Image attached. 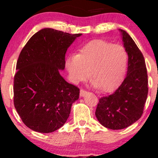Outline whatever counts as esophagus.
Instances as JSON below:
<instances>
[{
  "label": "esophagus",
  "instance_id": "obj_1",
  "mask_svg": "<svg viewBox=\"0 0 158 158\" xmlns=\"http://www.w3.org/2000/svg\"><path fill=\"white\" fill-rule=\"evenodd\" d=\"M88 94V92L86 91V90H84V89H81L80 90V96L81 97H85L86 94Z\"/></svg>",
  "mask_w": 158,
  "mask_h": 158
}]
</instances>
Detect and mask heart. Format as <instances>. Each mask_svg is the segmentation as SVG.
Returning a JSON list of instances; mask_svg holds the SVG:
<instances>
[{
	"instance_id": "b5f03b06",
	"label": "heart",
	"mask_w": 158,
	"mask_h": 158,
	"mask_svg": "<svg viewBox=\"0 0 158 158\" xmlns=\"http://www.w3.org/2000/svg\"><path fill=\"white\" fill-rule=\"evenodd\" d=\"M128 56L126 48L104 40L90 41L79 52L67 58L65 65L73 83L86 80L102 91H110L118 85L126 74Z\"/></svg>"
}]
</instances>
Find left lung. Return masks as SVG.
<instances>
[{"label": "left lung", "instance_id": "obj_1", "mask_svg": "<svg viewBox=\"0 0 158 158\" xmlns=\"http://www.w3.org/2000/svg\"><path fill=\"white\" fill-rule=\"evenodd\" d=\"M128 52L126 77L115 91L100 98L95 114L107 128L123 129L135 123L143 113L148 95V76L142 52L125 30H119Z\"/></svg>", "mask_w": 158, "mask_h": 158}]
</instances>
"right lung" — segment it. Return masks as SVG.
<instances>
[{
	"mask_svg": "<svg viewBox=\"0 0 158 158\" xmlns=\"http://www.w3.org/2000/svg\"><path fill=\"white\" fill-rule=\"evenodd\" d=\"M81 34L51 28L39 30L20 53L14 77V106L30 129L51 133L66 123L79 89L59 73L65 67V53Z\"/></svg>",
	"mask_w": 158,
	"mask_h": 158,
	"instance_id": "obj_1",
	"label": "right lung"
}]
</instances>
